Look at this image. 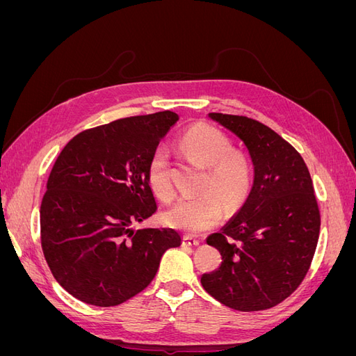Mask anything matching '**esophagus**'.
<instances>
[{"mask_svg": "<svg viewBox=\"0 0 356 356\" xmlns=\"http://www.w3.org/2000/svg\"><path fill=\"white\" fill-rule=\"evenodd\" d=\"M199 243L200 242L197 239H193V238H190V236H184V238H182V246L184 248H195Z\"/></svg>", "mask_w": 356, "mask_h": 356, "instance_id": "1", "label": "esophagus"}]
</instances>
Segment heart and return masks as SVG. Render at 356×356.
Wrapping results in <instances>:
<instances>
[{"label":"heart","instance_id":"1","mask_svg":"<svg viewBox=\"0 0 356 356\" xmlns=\"http://www.w3.org/2000/svg\"><path fill=\"white\" fill-rule=\"evenodd\" d=\"M179 148L191 160L208 168L204 190L212 189L222 200L210 192L199 197H179L166 211L165 218L172 227L188 234H199L212 229L221 220L222 204L234 209L242 202L250 186V168L245 157L232 152L230 139L218 129L197 124L182 135ZM148 182L161 199L172 196L169 175V157L165 148H157L148 161Z\"/></svg>","mask_w":356,"mask_h":356}]
</instances>
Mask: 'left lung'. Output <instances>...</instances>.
Listing matches in <instances>:
<instances>
[{"label":"left lung","instance_id":"obj_1","mask_svg":"<svg viewBox=\"0 0 356 356\" xmlns=\"http://www.w3.org/2000/svg\"><path fill=\"white\" fill-rule=\"evenodd\" d=\"M241 139L254 166L239 211L207 243L222 261L203 273V289L241 312L270 309L303 281L319 238V209L305 160L270 127L243 115L209 113Z\"/></svg>","mask_w":356,"mask_h":356}]
</instances>
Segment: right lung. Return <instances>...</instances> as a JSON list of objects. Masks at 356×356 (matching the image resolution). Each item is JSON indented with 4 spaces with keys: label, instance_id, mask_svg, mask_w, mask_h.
Returning a JSON list of instances; mask_svg holds the SVG:
<instances>
[{
    "label": "right lung",
    "instance_id": "right-lung-1",
    "mask_svg": "<svg viewBox=\"0 0 356 356\" xmlns=\"http://www.w3.org/2000/svg\"><path fill=\"white\" fill-rule=\"evenodd\" d=\"M178 122L172 111L89 129L62 149L41 202V246L58 284L83 303L111 307L148 286L174 229L135 230L157 211L147 168Z\"/></svg>",
    "mask_w": 356,
    "mask_h": 356
}]
</instances>
